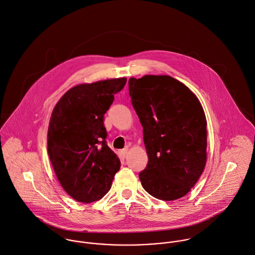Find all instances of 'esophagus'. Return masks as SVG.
Masks as SVG:
<instances>
[{"label":"esophagus","mask_w":255,"mask_h":255,"mask_svg":"<svg viewBox=\"0 0 255 255\" xmlns=\"http://www.w3.org/2000/svg\"><path fill=\"white\" fill-rule=\"evenodd\" d=\"M127 152H128V149H123V150H120L119 151V157L120 158H125V156H126V154H127Z\"/></svg>","instance_id":"34e87169"}]
</instances>
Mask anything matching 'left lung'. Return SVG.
<instances>
[{
	"label": "left lung",
	"instance_id": "left-lung-1",
	"mask_svg": "<svg viewBox=\"0 0 255 255\" xmlns=\"http://www.w3.org/2000/svg\"><path fill=\"white\" fill-rule=\"evenodd\" d=\"M129 96L143 126L149 156L139 173L144 189L171 201L186 195L203 172L207 121L196 96L169 76L130 78Z\"/></svg>",
	"mask_w": 255,
	"mask_h": 255
}]
</instances>
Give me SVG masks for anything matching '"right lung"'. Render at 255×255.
Returning <instances> with one entry per match:
<instances>
[{"label": "right lung", "instance_id": "right-lung-1", "mask_svg": "<svg viewBox=\"0 0 255 255\" xmlns=\"http://www.w3.org/2000/svg\"><path fill=\"white\" fill-rule=\"evenodd\" d=\"M126 82L120 78L76 86L53 109L48 154L62 187L78 202L102 199L120 168L118 156L107 146L103 120Z\"/></svg>", "mask_w": 255, "mask_h": 255}]
</instances>
